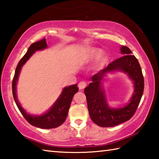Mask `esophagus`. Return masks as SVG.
Returning a JSON list of instances; mask_svg holds the SVG:
<instances>
[{
  "label": "esophagus",
  "instance_id": "obj_1",
  "mask_svg": "<svg viewBox=\"0 0 159 159\" xmlns=\"http://www.w3.org/2000/svg\"><path fill=\"white\" fill-rule=\"evenodd\" d=\"M86 86H87V83L84 82V81H81V82L79 83V87L80 89H83L86 87Z\"/></svg>",
  "mask_w": 159,
  "mask_h": 159
}]
</instances>
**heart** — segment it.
<instances>
[{"instance_id":"heart-1","label":"heart","mask_w":159,"mask_h":159,"mask_svg":"<svg viewBox=\"0 0 159 159\" xmlns=\"http://www.w3.org/2000/svg\"><path fill=\"white\" fill-rule=\"evenodd\" d=\"M102 54V51L99 50L98 49H91L89 50V52L87 54V60H92V59L94 58H97L98 57L99 55ZM104 61H102V63H103Z\"/></svg>"}]
</instances>
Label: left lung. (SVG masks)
Listing matches in <instances>:
<instances>
[{
  "instance_id": "8db88e82",
  "label": "left lung",
  "mask_w": 159,
  "mask_h": 159,
  "mask_svg": "<svg viewBox=\"0 0 159 159\" xmlns=\"http://www.w3.org/2000/svg\"><path fill=\"white\" fill-rule=\"evenodd\" d=\"M120 51L123 56L116 59L106 68L91 76V83L84 90L89 116L93 123L99 127H111L129 120L134 115L143 95L144 80L138 60L131 54V51L127 47H121ZM114 70L127 73L134 81L135 87L130 102L120 109L109 108L101 85L105 74Z\"/></svg>"
}]
</instances>
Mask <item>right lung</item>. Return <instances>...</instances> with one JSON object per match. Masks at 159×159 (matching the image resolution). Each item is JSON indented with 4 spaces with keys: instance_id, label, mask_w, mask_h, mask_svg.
Segmentation results:
<instances>
[{
    "instance_id": "add662e5",
    "label": "right lung",
    "mask_w": 159,
    "mask_h": 159,
    "mask_svg": "<svg viewBox=\"0 0 159 159\" xmlns=\"http://www.w3.org/2000/svg\"><path fill=\"white\" fill-rule=\"evenodd\" d=\"M47 47V45L45 38L39 40V41L32 43L30 46L27 52L21 59L16 67L12 83V91L16 104L20 112L25 118V119L33 126L47 129L56 128L64 123L66 117H67L68 110L70 106L74 95L76 92H78L79 88L77 87V84H73V85L65 87L63 89L60 96L59 97L53 106L49 109V110H48L45 114H43V115H31L22 108L17 100L16 95V84L21 68L36 51L44 49Z\"/></svg>"
}]
</instances>
